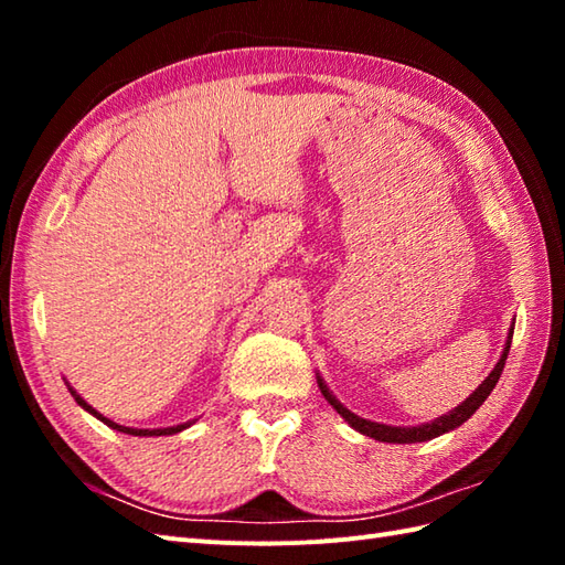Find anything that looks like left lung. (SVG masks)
Returning <instances> with one entry per match:
<instances>
[{
  "label": "left lung",
  "mask_w": 565,
  "mask_h": 565,
  "mask_svg": "<svg viewBox=\"0 0 565 565\" xmlns=\"http://www.w3.org/2000/svg\"><path fill=\"white\" fill-rule=\"evenodd\" d=\"M512 330H514V328H510V332H508L505 352H502V356H500V362L495 364V369L490 371V376H488V379L481 383V386H478L471 395H468V398H466L459 407H454V411L447 413L444 417H437L435 423L417 425V427H391V425L371 423V419H364V417H359V415L347 411V407L328 391V386H326V383H322V379H318V386H320L322 395H326V401L334 407V411H338V413L347 419V423H350L356 431H362V435H366V437H374V439H379V441H391V444H415V441L435 439V437L444 435V431H449V429H454V427L463 425L466 419L471 417V415L478 411V407H481V405L486 403L490 391L495 388V383H498V379H500V374H502V369H505V359H508L510 342H512Z\"/></svg>",
  "instance_id": "8db88e82"
}]
</instances>
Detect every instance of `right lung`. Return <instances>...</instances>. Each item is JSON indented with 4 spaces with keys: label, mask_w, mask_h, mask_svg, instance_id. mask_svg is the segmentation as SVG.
<instances>
[{
    "label": "right lung",
    "mask_w": 565,
    "mask_h": 565,
    "mask_svg": "<svg viewBox=\"0 0 565 565\" xmlns=\"http://www.w3.org/2000/svg\"><path fill=\"white\" fill-rule=\"evenodd\" d=\"M70 393L72 395H75V401L84 407V411H89L94 417H99L102 419V423L104 425H109L111 429H118V431H124V435H136V437H160V435H177V431H182V429H186L189 427V423L186 425H177V427H164V429H134V427H124V425H118V423H111V419L109 417H104V415H99L97 411H94V407L92 405H87V403H84L82 398H79V395L75 393V391H72L70 388Z\"/></svg>",
    "instance_id": "add662e5"
}]
</instances>
